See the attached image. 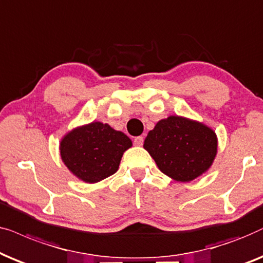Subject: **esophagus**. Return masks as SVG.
<instances>
[{
    "label": "esophagus",
    "instance_id": "34e87169",
    "mask_svg": "<svg viewBox=\"0 0 263 263\" xmlns=\"http://www.w3.org/2000/svg\"><path fill=\"white\" fill-rule=\"evenodd\" d=\"M135 144L136 145H138V146H141V145H143V142H144V138L143 137H141V136H139V137H136L135 138Z\"/></svg>",
    "mask_w": 263,
    "mask_h": 263
}]
</instances>
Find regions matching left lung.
<instances>
[{
  "mask_svg": "<svg viewBox=\"0 0 263 263\" xmlns=\"http://www.w3.org/2000/svg\"><path fill=\"white\" fill-rule=\"evenodd\" d=\"M143 146L163 174L189 183L212 167L218 154V136L201 121L170 115L148 132Z\"/></svg>",
  "mask_w": 263,
  "mask_h": 263,
  "instance_id": "left-lung-1",
  "label": "left lung"
}]
</instances>
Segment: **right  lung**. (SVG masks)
Wrapping results in <instances>:
<instances>
[{"label":"right lung","mask_w":263,"mask_h":263,"mask_svg":"<svg viewBox=\"0 0 263 263\" xmlns=\"http://www.w3.org/2000/svg\"><path fill=\"white\" fill-rule=\"evenodd\" d=\"M132 146L124 132L101 121L77 126L60 141L62 162L84 183L95 184L119 170L121 157Z\"/></svg>","instance_id":"obj_1"}]
</instances>
